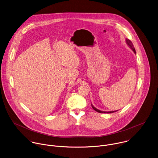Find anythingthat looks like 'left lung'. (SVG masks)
<instances>
[{
  "mask_svg": "<svg viewBox=\"0 0 158 158\" xmlns=\"http://www.w3.org/2000/svg\"><path fill=\"white\" fill-rule=\"evenodd\" d=\"M126 42H127V44H128V45L129 46H130L131 47V48L132 49V50L136 53V52H135V48H134V45H133V44H132V42L129 40V39H126ZM91 105H92V108L95 110V111H96L97 112H98V113H114V112H116V111H110V112H105V111H100V110H98V109H97V108H95L92 104H91Z\"/></svg>",
  "mask_w": 158,
  "mask_h": 158,
  "instance_id": "1",
  "label": "left lung"
}]
</instances>
